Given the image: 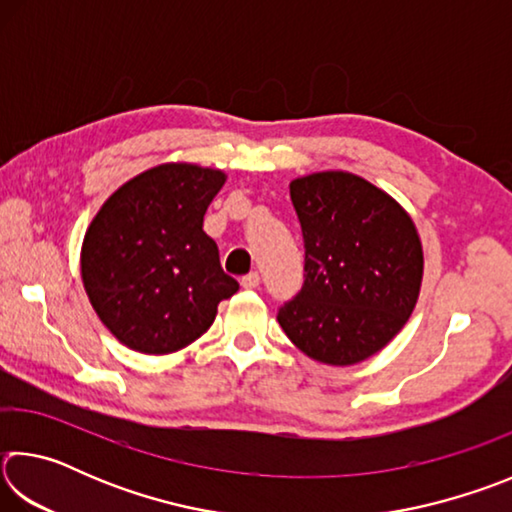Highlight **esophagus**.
<instances>
[{
  "instance_id": "34e87169",
  "label": "esophagus",
  "mask_w": 512,
  "mask_h": 512,
  "mask_svg": "<svg viewBox=\"0 0 512 512\" xmlns=\"http://www.w3.org/2000/svg\"><path fill=\"white\" fill-rule=\"evenodd\" d=\"M241 287L244 289H257L259 287V273H248V275H244L241 277Z\"/></svg>"
}]
</instances>
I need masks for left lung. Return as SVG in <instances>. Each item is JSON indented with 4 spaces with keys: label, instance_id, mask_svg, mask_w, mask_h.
Masks as SVG:
<instances>
[{
    "label": "left lung",
    "instance_id": "1",
    "mask_svg": "<svg viewBox=\"0 0 512 512\" xmlns=\"http://www.w3.org/2000/svg\"><path fill=\"white\" fill-rule=\"evenodd\" d=\"M305 241V282L277 311L284 334L314 361L352 366L406 325L422 284V244L395 198L348 171L289 185Z\"/></svg>",
    "mask_w": 512,
    "mask_h": 512
}]
</instances>
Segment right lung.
Returning a JSON list of instances; mask_svg holds the SVG:
<instances>
[{
    "label": "right lung",
    "mask_w": 512,
    "mask_h": 512,
    "mask_svg": "<svg viewBox=\"0 0 512 512\" xmlns=\"http://www.w3.org/2000/svg\"><path fill=\"white\" fill-rule=\"evenodd\" d=\"M225 173L169 162L140 173L94 216L81 248L83 287L101 323L142 354L203 336L239 282L225 275L203 216Z\"/></svg>",
    "instance_id": "add662e5"
}]
</instances>
